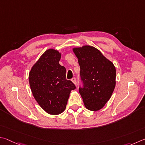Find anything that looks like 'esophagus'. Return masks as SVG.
Masks as SVG:
<instances>
[{"instance_id": "1", "label": "esophagus", "mask_w": 145, "mask_h": 145, "mask_svg": "<svg viewBox=\"0 0 145 145\" xmlns=\"http://www.w3.org/2000/svg\"><path fill=\"white\" fill-rule=\"evenodd\" d=\"M71 81H72V83H74L75 85H76V79L75 78H73L72 79H71Z\"/></svg>"}]
</instances>
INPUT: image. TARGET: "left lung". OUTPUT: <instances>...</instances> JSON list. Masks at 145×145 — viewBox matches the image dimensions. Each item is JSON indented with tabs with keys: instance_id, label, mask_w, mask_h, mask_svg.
I'll return each instance as SVG.
<instances>
[{
	"instance_id": "left-lung-1",
	"label": "left lung",
	"mask_w": 145,
	"mask_h": 145,
	"mask_svg": "<svg viewBox=\"0 0 145 145\" xmlns=\"http://www.w3.org/2000/svg\"><path fill=\"white\" fill-rule=\"evenodd\" d=\"M83 87L79 92L86 108L95 111L110 100L116 85V69L99 50L92 46L74 48Z\"/></svg>"
}]
</instances>
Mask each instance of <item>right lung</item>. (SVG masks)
Returning <instances> with one entry per match:
<instances>
[{"label": "right lung", "mask_w": 145, "mask_h": 145, "mask_svg": "<svg viewBox=\"0 0 145 145\" xmlns=\"http://www.w3.org/2000/svg\"><path fill=\"white\" fill-rule=\"evenodd\" d=\"M61 53L48 49L30 70L29 84L33 96L48 114L57 115L65 110L71 91L76 87L66 80L65 68L60 65Z\"/></svg>", "instance_id": "obj_1"}]
</instances>
